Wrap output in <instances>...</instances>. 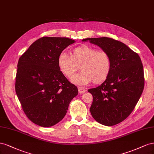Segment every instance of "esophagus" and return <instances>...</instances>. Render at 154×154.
I'll list each match as a JSON object with an SVG mask.
<instances>
[{
  "label": "esophagus",
  "instance_id": "esophagus-1",
  "mask_svg": "<svg viewBox=\"0 0 154 154\" xmlns=\"http://www.w3.org/2000/svg\"><path fill=\"white\" fill-rule=\"evenodd\" d=\"M78 91H79V93L80 94H84L85 92L86 91V90L84 88L79 87L78 88Z\"/></svg>",
  "mask_w": 154,
  "mask_h": 154
}]
</instances>
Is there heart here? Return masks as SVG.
<instances>
[{
	"instance_id": "heart-1",
	"label": "heart",
	"mask_w": 154,
	"mask_h": 154,
	"mask_svg": "<svg viewBox=\"0 0 154 154\" xmlns=\"http://www.w3.org/2000/svg\"><path fill=\"white\" fill-rule=\"evenodd\" d=\"M58 67L65 77L72 78L79 68L81 72L72 79L73 84L85 85L91 81L94 84L104 82L112 68L110 56L104 51H99L89 46H81L67 53L62 52L57 59Z\"/></svg>"
}]
</instances>
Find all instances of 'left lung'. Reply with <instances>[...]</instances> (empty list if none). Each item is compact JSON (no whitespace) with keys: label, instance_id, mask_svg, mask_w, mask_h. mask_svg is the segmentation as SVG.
Instances as JSON below:
<instances>
[{"label":"left lung","instance_id":"1","mask_svg":"<svg viewBox=\"0 0 154 154\" xmlns=\"http://www.w3.org/2000/svg\"><path fill=\"white\" fill-rule=\"evenodd\" d=\"M99 46L110 56L112 68L100 86L88 91L93 96L90 112L104 126L123 121L132 112L144 89L143 64L137 53L120 41L108 37L82 40Z\"/></svg>","mask_w":154,"mask_h":154}]
</instances>
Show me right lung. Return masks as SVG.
Listing matches in <instances>:
<instances>
[{
  "label": "right lung",
  "instance_id": "right-lung-1",
  "mask_svg": "<svg viewBox=\"0 0 154 154\" xmlns=\"http://www.w3.org/2000/svg\"><path fill=\"white\" fill-rule=\"evenodd\" d=\"M75 42L66 37H44L19 59L16 94L26 116L38 126L58 123L78 94L77 86L68 81L57 64L59 54Z\"/></svg>",
  "mask_w": 154,
  "mask_h": 154
}]
</instances>
